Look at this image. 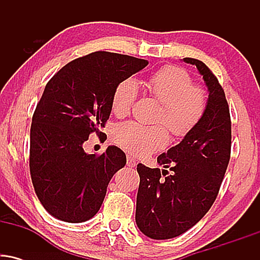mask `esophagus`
<instances>
[{"mask_svg":"<svg viewBox=\"0 0 260 260\" xmlns=\"http://www.w3.org/2000/svg\"><path fill=\"white\" fill-rule=\"evenodd\" d=\"M127 166L128 168H134V166H137V161L132 156H127Z\"/></svg>","mask_w":260,"mask_h":260,"instance_id":"1","label":"esophagus"}]
</instances>
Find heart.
Segmentation results:
<instances>
[{"label": "heart", "instance_id": "heart-1", "mask_svg": "<svg viewBox=\"0 0 260 260\" xmlns=\"http://www.w3.org/2000/svg\"><path fill=\"white\" fill-rule=\"evenodd\" d=\"M149 94L161 104L156 122L162 123L175 137H184L192 132L204 117L208 106L207 92L198 85L183 68L168 66L161 68L147 82ZM138 83L127 78L118 83L113 91L111 107L117 117H124L132 110L138 96ZM162 124L143 126L129 121L117 124L113 140L131 154L145 156L168 144L169 134Z\"/></svg>", "mask_w": 260, "mask_h": 260}]
</instances>
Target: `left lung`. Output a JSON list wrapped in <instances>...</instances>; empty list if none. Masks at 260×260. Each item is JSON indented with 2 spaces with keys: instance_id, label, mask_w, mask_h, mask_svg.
<instances>
[{
  "instance_id": "left-lung-1",
  "label": "left lung",
  "mask_w": 260,
  "mask_h": 260,
  "mask_svg": "<svg viewBox=\"0 0 260 260\" xmlns=\"http://www.w3.org/2000/svg\"><path fill=\"white\" fill-rule=\"evenodd\" d=\"M183 61L194 64L203 76L209 92L208 106L198 126L180 144L157 156L164 170L143 164L137 166L140 182L136 222L153 240L177 237L208 213L231 155V118L222 86L202 61L189 57Z\"/></svg>"
}]
</instances>
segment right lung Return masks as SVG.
I'll use <instances>...</instances> for the list:
<instances>
[{
    "label": "right lung",
    "instance_id": "add662e5",
    "mask_svg": "<svg viewBox=\"0 0 260 260\" xmlns=\"http://www.w3.org/2000/svg\"><path fill=\"white\" fill-rule=\"evenodd\" d=\"M147 59L98 51L76 58L49 80L32 115L29 168L39 201L66 222H83L99 211L112 176L126 165L120 148L86 154L91 133L101 137L122 80Z\"/></svg>",
    "mask_w": 260,
    "mask_h": 260
}]
</instances>
